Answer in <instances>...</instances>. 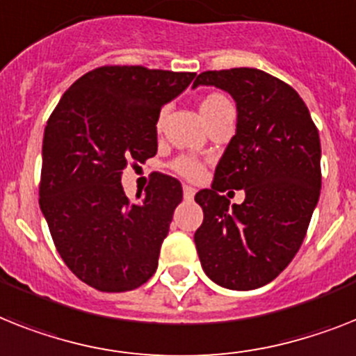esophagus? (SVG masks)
Here are the masks:
<instances>
[{"label": "esophagus", "mask_w": 356, "mask_h": 356, "mask_svg": "<svg viewBox=\"0 0 356 356\" xmlns=\"http://www.w3.org/2000/svg\"><path fill=\"white\" fill-rule=\"evenodd\" d=\"M195 195H196V189L195 187H191V185H184V198L185 200H193L195 198Z\"/></svg>", "instance_id": "34e87169"}]
</instances>
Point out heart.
I'll return each instance as SVG.
<instances>
[{
    "label": "heart",
    "instance_id": "heart-1",
    "mask_svg": "<svg viewBox=\"0 0 356 356\" xmlns=\"http://www.w3.org/2000/svg\"><path fill=\"white\" fill-rule=\"evenodd\" d=\"M227 108H233V105H231L227 96H224V94H220V92L207 94V96H204L202 102H200V113H202L205 122H209V120L214 118L216 114L224 113V111H227ZM161 125H163V114H160L156 120L158 131L161 129ZM171 169L175 172H178L180 176H184V178H187V180H198L200 176H202V172H204L202 163L191 156L176 158V160L171 163Z\"/></svg>",
    "mask_w": 356,
    "mask_h": 356
}]
</instances>
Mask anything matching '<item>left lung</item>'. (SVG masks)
<instances>
[{"instance_id": "8db88e82", "label": "left lung", "mask_w": 356, "mask_h": 356, "mask_svg": "<svg viewBox=\"0 0 356 356\" xmlns=\"http://www.w3.org/2000/svg\"><path fill=\"white\" fill-rule=\"evenodd\" d=\"M198 85L231 94L238 118L211 189L195 196L204 209L196 251L214 284L257 289L275 280L304 242L322 185L318 131L298 92L264 70H207ZM225 188H243L246 200L229 206Z\"/></svg>"}]
</instances>
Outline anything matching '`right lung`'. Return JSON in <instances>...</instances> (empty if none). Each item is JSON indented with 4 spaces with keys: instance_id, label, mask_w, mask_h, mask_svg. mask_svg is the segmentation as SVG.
<instances>
[{
    "instance_id": "right-lung-1",
    "label": "right lung",
    "mask_w": 356,
    "mask_h": 356,
    "mask_svg": "<svg viewBox=\"0 0 356 356\" xmlns=\"http://www.w3.org/2000/svg\"><path fill=\"white\" fill-rule=\"evenodd\" d=\"M195 76L98 67L70 85L47 122L41 213L63 262L94 289H136L156 271L161 242L184 198L181 185L154 172L145 193L131 202L122 172L156 154L161 107Z\"/></svg>"
}]
</instances>
